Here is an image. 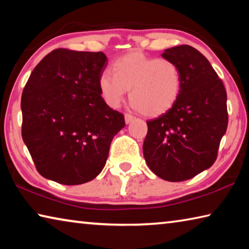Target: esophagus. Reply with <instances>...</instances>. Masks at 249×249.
Returning <instances> with one entry per match:
<instances>
[{
  "instance_id": "esophagus-1",
  "label": "esophagus",
  "mask_w": 249,
  "mask_h": 249,
  "mask_svg": "<svg viewBox=\"0 0 249 249\" xmlns=\"http://www.w3.org/2000/svg\"><path fill=\"white\" fill-rule=\"evenodd\" d=\"M134 120H135V116H133L132 114H128V113H126V114H125V123L126 124L132 123Z\"/></svg>"
}]
</instances>
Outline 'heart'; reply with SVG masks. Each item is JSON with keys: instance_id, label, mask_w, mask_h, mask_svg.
<instances>
[{"instance_id": "heart-1", "label": "heart", "mask_w": 249, "mask_h": 249, "mask_svg": "<svg viewBox=\"0 0 249 249\" xmlns=\"http://www.w3.org/2000/svg\"><path fill=\"white\" fill-rule=\"evenodd\" d=\"M112 73L99 78V90L105 103L119 107L127 91L133 107L147 116H157L174 107L181 91L179 67L169 59H156L129 53L113 62Z\"/></svg>"}]
</instances>
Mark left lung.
<instances>
[{
    "label": "left lung",
    "instance_id": "8db88e82",
    "mask_svg": "<svg viewBox=\"0 0 249 249\" xmlns=\"http://www.w3.org/2000/svg\"><path fill=\"white\" fill-rule=\"evenodd\" d=\"M181 73L174 107L147 121L142 151L149 169L171 182L191 179L213 165L229 123L226 90L215 70L189 45L166 49Z\"/></svg>",
    "mask_w": 249,
    "mask_h": 249
}]
</instances>
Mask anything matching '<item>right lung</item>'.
Here are the masks:
<instances>
[{
  "label": "right lung",
  "mask_w": 249,
  "mask_h": 249,
  "mask_svg": "<svg viewBox=\"0 0 249 249\" xmlns=\"http://www.w3.org/2000/svg\"><path fill=\"white\" fill-rule=\"evenodd\" d=\"M102 52L54 49L35 67L20 107L22 137L37 171L66 185L93 180L105 166L124 115L104 102Z\"/></svg>",
  "instance_id": "right-lung-1"
}]
</instances>
